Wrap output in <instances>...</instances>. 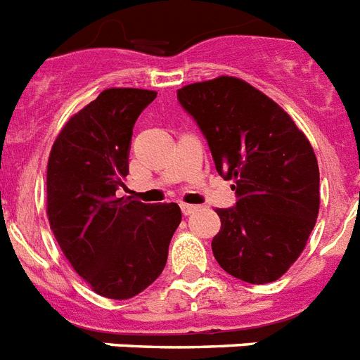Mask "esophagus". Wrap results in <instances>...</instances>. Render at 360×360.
I'll return each mask as SVG.
<instances>
[{
	"label": "esophagus",
	"instance_id": "1",
	"mask_svg": "<svg viewBox=\"0 0 360 360\" xmlns=\"http://www.w3.org/2000/svg\"><path fill=\"white\" fill-rule=\"evenodd\" d=\"M180 210H182L184 215H191V213L197 210V206H191V204H180Z\"/></svg>",
	"mask_w": 360,
	"mask_h": 360
}]
</instances>
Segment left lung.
<instances>
[{
  "label": "left lung",
  "instance_id": "8db88e82",
  "mask_svg": "<svg viewBox=\"0 0 360 360\" xmlns=\"http://www.w3.org/2000/svg\"><path fill=\"white\" fill-rule=\"evenodd\" d=\"M176 97L206 138L217 173L236 180V206L217 210V263L246 283L276 281L298 259L319 217L313 147L287 112L245 80L195 82Z\"/></svg>",
  "mask_w": 360,
  "mask_h": 360
}]
</instances>
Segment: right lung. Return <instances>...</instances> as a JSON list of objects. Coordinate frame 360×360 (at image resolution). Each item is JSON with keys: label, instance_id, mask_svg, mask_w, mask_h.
<instances>
[{"label": "right lung", "instance_id": "obj_1", "mask_svg": "<svg viewBox=\"0 0 360 360\" xmlns=\"http://www.w3.org/2000/svg\"><path fill=\"white\" fill-rule=\"evenodd\" d=\"M156 91L110 88L66 123L47 162V217L60 250L101 296L129 300L167 263L178 204L117 197L132 129Z\"/></svg>", "mask_w": 360, "mask_h": 360}]
</instances>
